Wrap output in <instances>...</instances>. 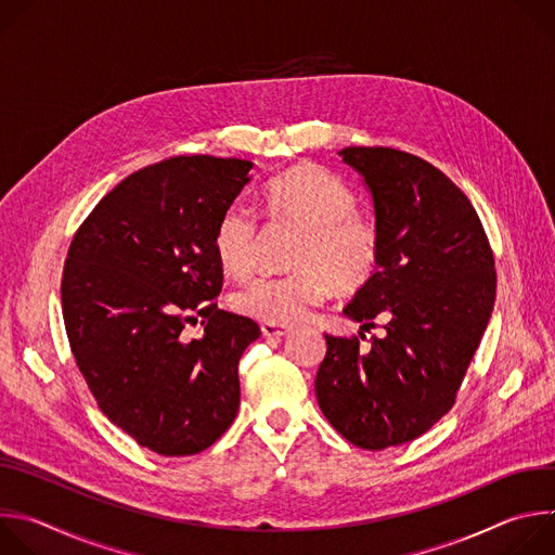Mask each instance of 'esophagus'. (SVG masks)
Here are the masks:
<instances>
[{
	"label": "esophagus",
	"instance_id": "1",
	"mask_svg": "<svg viewBox=\"0 0 555 555\" xmlns=\"http://www.w3.org/2000/svg\"><path fill=\"white\" fill-rule=\"evenodd\" d=\"M289 327H281V325H270V323H266V325H261V334L266 336V338H274V340H281V338H285V336H289Z\"/></svg>",
	"mask_w": 555,
	"mask_h": 555
}]
</instances>
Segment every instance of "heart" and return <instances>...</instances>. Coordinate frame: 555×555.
<instances>
[{
	"label": "heart",
	"instance_id": "obj_1",
	"mask_svg": "<svg viewBox=\"0 0 555 555\" xmlns=\"http://www.w3.org/2000/svg\"><path fill=\"white\" fill-rule=\"evenodd\" d=\"M263 206L274 221L302 230L292 266L283 276H259L232 296V307L255 321L294 325L332 289L356 294L379 268V234L371 221L356 215L351 189L315 165H296L272 180ZM215 255L232 276H246L257 266L259 230L253 215L230 206L217 221Z\"/></svg>",
	"mask_w": 555,
	"mask_h": 555
}]
</instances>
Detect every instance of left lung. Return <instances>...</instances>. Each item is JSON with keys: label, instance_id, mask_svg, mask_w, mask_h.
Segmentation results:
<instances>
[{"label": "left lung", "instance_id": "obj_1", "mask_svg": "<svg viewBox=\"0 0 555 555\" xmlns=\"http://www.w3.org/2000/svg\"><path fill=\"white\" fill-rule=\"evenodd\" d=\"M364 182L379 268L345 307L362 332L386 321L384 338L325 336L315 400L353 446L382 450L417 439L454 404L488 330L496 298L494 257L461 189L417 155L388 146L338 151Z\"/></svg>", "mask_w": 555, "mask_h": 555}]
</instances>
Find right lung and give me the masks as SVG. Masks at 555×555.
Here are the masks:
<instances>
[{
	"label": "right lung",
	"instance_id": "right-lung-1",
	"mask_svg": "<svg viewBox=\"0 0 555 555\" xmlns=\"http://www.w3.org/2000/svg\"><path fill=\"white\" fill-rule=\"evenodd\" d=\"M255 163L178 155L125 178L74 234L61 302L67 340L99 409L165 456L212 446L240 411V360L261 330L217 307L219 217ZM205 334L189 339L186 322Z\"/></svg>",
	"mask_w": 555,
	"mask_h": 555
}]
</instances>
